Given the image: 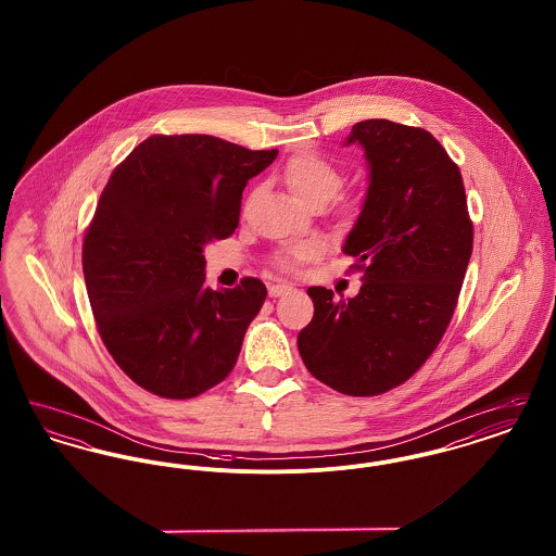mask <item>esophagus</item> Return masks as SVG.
<instances>
[{
    "label": "esophagus",
    "instance_id": "obj_1",
    "mask_svg": "<svg viewBox=\"0 0 556 556\" xmlns=\"http://www.w3.org/2000/svg\"><path fill=\"white\" fill-rule=\"evenodd\" d=\"M291 290H293V288L288 286V283H273V286H268V295H270V298H281V295L290 293Z\"/></svg>",
    "mask_w": 556,
    "mask_h": 556
}]
</instances>
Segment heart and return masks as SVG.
<instances>
[{
	"mask_svg": "<svg viewBox=\"0 0 556 556\" xmlns=\"http://www.w3.org/2000/svg\"><path fill=\"white\" fill-rule=\"evenodd\" d=\"M286 184L291 193L302 202H329L344 184V173L331 162L318 154H298L286 166ZM323 252V241L317 238L302 239L290 245L277 256V265L286 270H293L302 263L317 258Z\"/></svg>",
	"mask_w": 556,
	"mask_h": 556,
	"instance_id": "b5f03b06",
	"label": "heart"
}]
</instances>
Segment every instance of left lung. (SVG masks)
<instances>
[{
	"label": "left lung",
	"instance_id": "obj_1",
	"mask_svg": "<svg viewBox=\"0 0 556 556\" xmlns=\"http://www.w3.org/2000/svg\"><path fill=\"white\" fill-rule=\"evenodd\" d=\"M369 166L363 211L345 238L363 270L354 298L308 288L315 317L300 356L318 381L348 396L383 394L421 369L454 313L473 252V225L458 166L425 129L361 121Z\"/></svg>",
	"mask_w": 556,
	"mask_h": 556
}]
</instances>
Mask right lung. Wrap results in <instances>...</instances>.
I'll list each match as a JSON object with an SVG mask.
<instances>
[{"label": "right lung", "instance_id": "1", "mask_svg": "<svg viewBox=\"0 0 556 556\" xmlns=\"http://www.w3.org/2000/svg\"><path fill=\"white\" fill-rule=\"evenodd\" d=\"M277 154L152 135L114 168L85 233L83 275L102 342L143 390L200 396L236 367L265 283L211 290L202 252L233 236L243 187Z\"/></svg>", "mask_w": 556, "mask_h": 556}]
</instances>
